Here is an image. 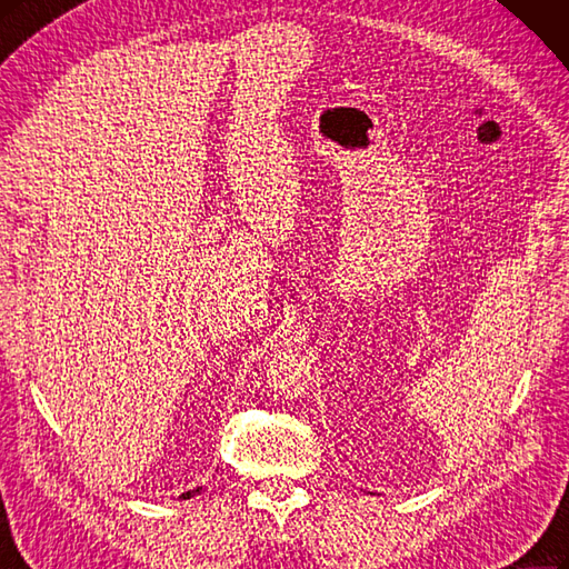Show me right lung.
I'll use <instances>...</instances> for the list:
<instances>
[{"instance_id":"add662e5","label":"right lung","mask_w":569,"mask_h":569,"mask_svg":"<svg viewBox=\"0 0 569 569\" xmlns=\"http://www.w3.org/2000/svg\"><path fill=\"white\" fill-rule=\"evenodd\" d=\"M198 492H200V487H198V489H192V492H183V495H181V499H190V497H194Z\"/></svg>"}]
</instances>
